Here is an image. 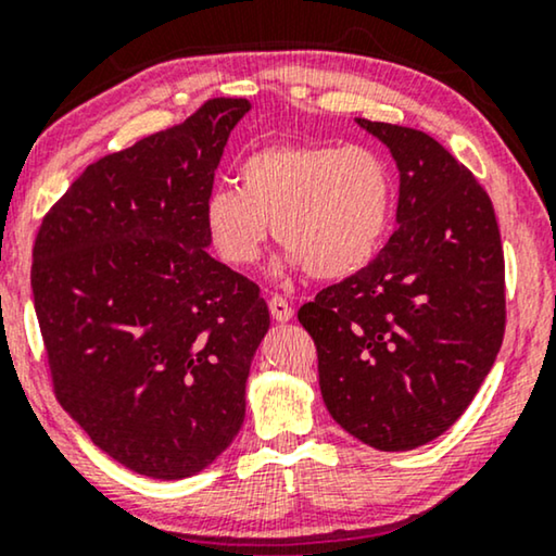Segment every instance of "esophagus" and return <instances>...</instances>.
Segmentation results:
<instances>
[{"label": "esophagus", "instance_id": "1", "mask_svg": "<svg viewBox=\"0 0 556 556\" xmlns=\"http://www.w3.org/2000/svg\"><path fill=\"white\" fill-rule=\"evenodd\" d=\"M268 308H270V316L276 318L278 324H286L293 318V306L283 299V295H273L268 301Z\"/></svg>", "mask_w": 556, "mask_h": 556}]
</instances>
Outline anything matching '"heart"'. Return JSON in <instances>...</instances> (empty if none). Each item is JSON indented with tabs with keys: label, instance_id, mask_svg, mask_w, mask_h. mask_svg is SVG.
<instances>
[{
	"label": "heart",
	"instance_id": "obj_1",
	"mask_svg": "<svg viewBox=\"0 0 556 556\" xmlns=\"http://www.w3.org/2000/svg\"><path fill=\"white\" fill-rule=\"evenodd\" d=\"M238 181L204 202L212 248L232 268L261 257L270 225L288 268L316 280L356 276L384 245L394 177L377 149L270 143L240 164Z\"/></svg>",
	"mask_w": 556,
	"mask_h": 556
}]
</instances>
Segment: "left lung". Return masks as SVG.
I'll return each instance as SVG.
<instances>
[{"label": "left lung", "mask_w": 556, "mask_h": 556, "mask_svg": "<svg viewBox=\"0 0 556 556\" xmlns=\"http://www.w3.org/2000/svg\"><path fill=\"white\" fill-rule=\"evenodd\" d=\"M400 169L397 230L375 261L303 303L333 420L377 451H413L473 402L504 341V248L493 204L417 128L356 118Z\"/></svg>", "instance_id": "8db88e82"}]
</instances>
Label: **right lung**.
I'll use <instances>...</instances> for the list:
<instances>
[{
	"instance_id": "1",
	"label": "right lung",
	"mask_w": 556,
	"mask_h": 556,
	"mask_svg": "<svg viewBox=\"0 0 556 556\" xmlns=\"http://www.w3.org/2000/svg\"><path fill=\"white\" fill-rule=\"evenodd\" d=\"M245 98L90 164L52 204L33 295L55 397L134 473L207 468L245 420V382L270 326L261 288L207 253L204 202Z\"/></svg>"
}]
</instances>
